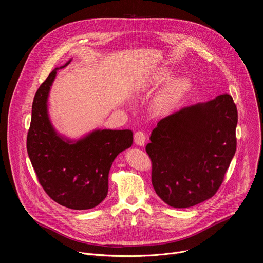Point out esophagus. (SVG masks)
<instances>
[{"label":"esophagus","mask_w":263,"mask_h":263,"mask_svg":"<svg viewBox=\"0 0 263 263\" xmlns=\"http://www.w3.org/2000/svg\"><path fill=\"white\" fill-rule=\"evenodd\" d=\"M134 141L138 145H143L144 141H145V134H144V132L141 131V130L136 131L135 134H134Z\"/></svg>","instance_id":"1"}]
</instances>
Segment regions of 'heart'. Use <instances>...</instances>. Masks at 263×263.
Instances as JSON below:
<instances>
[{
  "instance_id": "b5f03b06",
  "label": "heart",
  "mask_w": 263,
  "mask_h": 263,
  "mask_svg": "<svg viewBox=\"0 0 263 263\" xmlns=\"http://www.w3.org/2000/svg\"><path fill=\"white\" fill-rule=\"evenodd\" d=\"M167 79H168L167 74H160L159 77L160 81H165ZM185 86H186V83L181 80L172 83L168 86V88L164 91V93L160 97L157 103V109L160 112H165L166 110H168L173 106V104L180 98V96L185 89Z\"/></svg>"
}]
</instances>
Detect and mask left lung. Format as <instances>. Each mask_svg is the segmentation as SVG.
Returning <instances> with one entry per match:
<instances>
[{
    "mask_svg": "<svg viewBox=\"0 0 263 263\" xmlns=\"http://www.w3.org/2000/svg\"><path fill=\"white\" fill-rule=\"evenodd\" d=\"M237 108L224 93L161 119L145 151L156 194L174 208L213 197L236 151Z\"/></svg>",
    "mask_w": 263,
    "mask_h": 263,
    "instance_id": "1",
    "label": "left lung"
}]
</instances>
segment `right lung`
Returning <instances> with one entry per match:
<instances>
[{
    "label": "right lung",
    "mask_w": 263,
    "mask_h": 263,
    "mask_svg": "<svg viewBox=\"0 0 263 263\" xmlns=\"http://www.w3.org/2000/svg\"><path fill=\"white\" fill-rule=\"evenodd\" d=\"M56 70L50 72L35 93L27 135L28 155L37 179L52 200L70 209H91L106 198L109 170L116 157L131 146L133 132L97 130L74 143L58 136L47 110Z\"/></svg>",
    "instance_id": "right-lung-1"
}]
</instances>
